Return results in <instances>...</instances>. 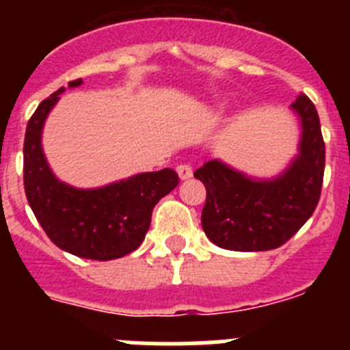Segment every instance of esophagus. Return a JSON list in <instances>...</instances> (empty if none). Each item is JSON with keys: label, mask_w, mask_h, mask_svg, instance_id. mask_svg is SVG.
Returning a JSON list of instances; mask_svg holds the SVG:
<instances>
[{"label": "esophagus", "mask_w": 350, "mask_h": 350, "mask_svg": "<svg viewBox=\"0 0 350 350\" xmlns=\"http://www.w3.org/2000/svg\"><path fill=\"white\" fill-rule=\"evenodd\" d=\"M177 173L182 180H187L189 177H193V166L187 165V163H180V165L177 166Z\"/></svg>", "instance_id": "esophagus-1"}]
</instances>
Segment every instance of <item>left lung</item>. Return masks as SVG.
I'll list each match as a JSON object with an SVG mask.
<instances>
[{"label": "left lung", "instance_id": "1", "mask_svg": "<svg viewBox=\"0 0 350 350\" xmlns=\"http://www.w3.org/2000/svg\"><path fill=\"white\" fill-rule=\"evenodd\" d=\"M291 107L301 119L303 135L299 156L280 177L252 180L215 159L194 172L206 187L203 231L215 245L242 252L277 249L314 213L326 161L319 116L305 94Z\"/></svg>", "mask_w": 350, "mask_h": 350}]
</instances>
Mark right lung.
I'll return each instance as SVG.
<instances>
[{
  "instance_id": "add662e5",
  "label": "right lung",
  "mask_w": 350,
  "mask_h": 350,
  "mask_svg": "<svg viewBox=\"0 0 350 350\" xmlns=\"http://www.w3.org/2000/svg\"><path fill=\"white\" fill-rule=\"evenodd\" d=\"M82 80H71L70 88ZM64 88L43 100L24 137V191L36 221L59 249L79 258L110 261L144 242L152 210L178 185L172 168L140 173L100 189H75L52 175L42 150V128Z\"/></svg>"
}]
</instances>
